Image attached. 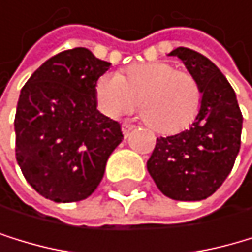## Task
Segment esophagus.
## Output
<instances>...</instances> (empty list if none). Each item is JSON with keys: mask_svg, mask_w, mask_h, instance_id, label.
Instances as JSON below:
<instances>
[{"mask_svg": "<svg viewBox=\"0 0 252 252\" xmlns=\"http://www.w3.org/2000/svg\"><path fill=\"white\" fill-rule=\"evenodd\" d=\"M133 128H134V125H133V124H130V122H124V124H122V133H124V136L127 138Z\"/></svg>", "mask_w": 252, "mask_h": 252, "instance_id": "1", "label": "esophagus"}]
</instances>
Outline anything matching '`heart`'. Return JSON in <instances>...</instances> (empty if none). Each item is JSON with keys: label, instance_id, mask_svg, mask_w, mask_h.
<instances>
[{"label": "heart", "instance_id": "obj_1", "mask_svg": "<svg viewBox=\"0 0 252 252\" xmlns=\"http://www.w3.org/2000/svg\"><path fill=\"white\" fill-rule=\"evenodd\" d=\"M203 93L192 74L177 71L172 63H138L119 72H107L95 82L100 110L111 116L131 111L138 105L149 127L162 134L183 131L195 121Z\"/></svg>", "mask_w": 252, "mask_h": 252}]
</instances>
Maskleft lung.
<instances>
[{
    "instance_id": "left-lung-1",
    "label": "left lung",
    "mask_w": 252,
    "mask_h": 252,
    "mask_svg": "<svg viewBox=\"0 0 252 252\" xmlns=\"http://www.w3.org/2000/svg\"><path fill=\"white\" fill-rule=\"evenodd\" d=\"M200 83L201 107L189 130L158 138L147 170L158 189L172 200L200 201L211 197L231 173L240 150L243 116L229 82L197 51L170 52Z\"/></svg>"
}]
</instances>
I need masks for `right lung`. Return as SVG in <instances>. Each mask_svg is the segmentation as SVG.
I'll return each instance as SVG.
<instances>
[{"instance_id": "add662e5", "label": "right lung", "mask_w": 252, "mask_h": 252, "mask_svg": "<svg viewBox=\"0 0 252 252\" xmlns=\"http://www.w3.org/2000/svg\"><path fill=\"white\" fill-rule=\"evenodd\" d=\"M108 62L87 48L44 62L23 87L15 114V155L26 181L44 198H88L103 178L121 124L97 110L95 82Z\"/></svg>"}]
</instances>
